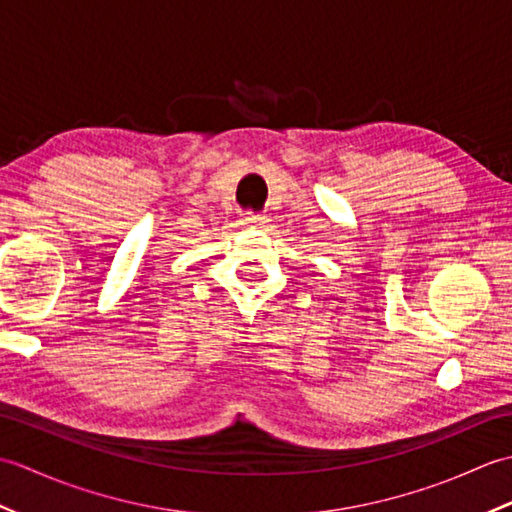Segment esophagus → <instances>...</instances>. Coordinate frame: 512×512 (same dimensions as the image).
I'll use <instances>...</instances> for the list:
<instances>
[{
  "label": "esophagus",
  "mask_w": 512,
  "mask_h": 512,
  "mask_svg": "<svg viewBox=\"0 0 512 512\" xmlns=\"http://www.w3.org/2000/svg\"><path fill=\"white\" fill-rule=\"evenodd\" d=\"M268 222L266 215H253V213H242V224L246 226H262Z\"/></svg>",
  "instance_id": "esophagus-1"
}]
</instances>
